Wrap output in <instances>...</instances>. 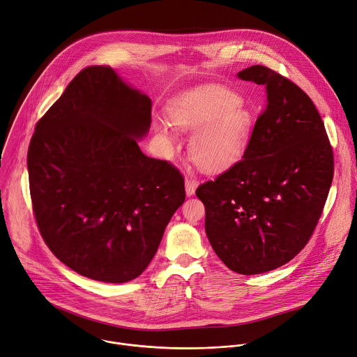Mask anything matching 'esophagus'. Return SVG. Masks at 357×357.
<instances>
[{
	"label": "esophagus",
	"instance_id": "34e87169",
	"mask_svg": "<svg viewBox=\"0 0 357 357\" xmlns=\"http://www.w3.org/2000/svg\"><path fill=\"white\" fill-rule=\"evenodd\" d=\"M197 188V181L193 179V178H186L185 179V189H186V195L188 196H192L195 193Z\"/></svg>",
	"mask_w": 357,
	"mask_h": 357
}]
</instances>
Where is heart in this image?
Returning <instances> with one entry per match:
<instances>
[{"label": "heart", "mask_w": 357, "mask_h": 357, "mask_svg": "<svg viewBox=\"0 0 357 357\" xmlns=\"http://www.w3.org/2000/svg\"><path fill=\"white\" fill-rule=\"evenodd\" d=\"M169 120L181 131H195L189 151L192 160L203 169L218 171L233 164L245 149L252 117L240 96L219 86L193 89L169 107ZM161 132L169 135L161 124Z\"/></svg>", "instance_id": "obj_1"}]
</instances>
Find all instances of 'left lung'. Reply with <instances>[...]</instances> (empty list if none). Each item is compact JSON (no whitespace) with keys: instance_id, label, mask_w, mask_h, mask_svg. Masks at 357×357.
<instances>
[{"instance_id":"obj_1","label":"left lung","mask_w":357,"mask_h":357,"mask_svg":"<svg viewBox=\"0 0 357 357\" xmlns=\"http://www.w3.org/2000/svg\"><path fill=\"white\" fill-rule=\"evenodd\" d=\"M263 84L267 101L243 158L199 185L205 230L218 257L238 274L275 270L310 241L333 179V151L314 101L275 70L237 75Z\"/></svg>"}]
</instances>
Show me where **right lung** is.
I'll list each match as a JSON object with an SVG mask.
<instances>
[{"instance_id":"obj_1","label":"right lung","mask_w":357,"mask_h":357,"mask_svg":"<svg viewBox=\"0 0 357 357\" xmlns=\"http://www.w3.org/2000/svg\"><path fill=\"white\" fill-rule=\"evenodd\" d=\"M151 107L110 66H89L35 127L33 216L49 250L83 277L137 278L185 200L179 169L144 155L135 141L151 126Z\"/></svg>"}]
</instances>
